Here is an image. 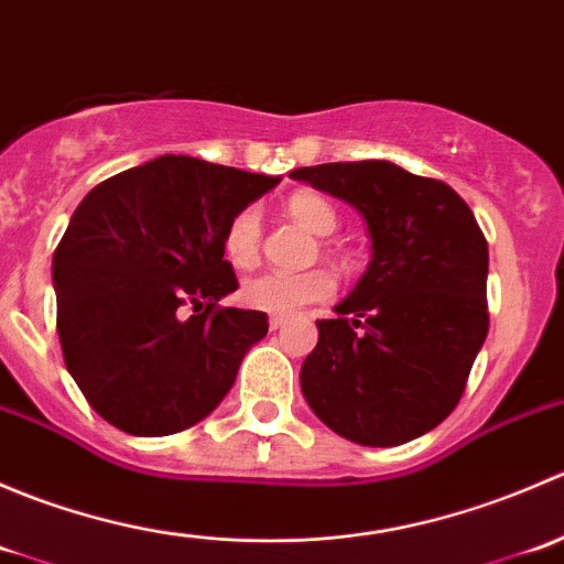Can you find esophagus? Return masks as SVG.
<instances>
[{
    "label": "esophagus",
    "mask_w": 564,
    "mask_h": 564,
    "mask_svg": "<svg viewBox=\"0 0 564 564\" xmlns=\"http://www.w3.org/2000/svg\"><path fill=\"white\" fill-rule=\"evenodd\" d=\"M283 324H286V318L283 316H270V329H281Z\"/></svg>",
    "instance_id": "34e87169"
}]
</instances>
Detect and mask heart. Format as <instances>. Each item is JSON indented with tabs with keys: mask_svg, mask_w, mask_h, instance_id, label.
I'll return each mask as SVG.
<instances>
[{
	"mask_svg": "<svg viewBox=\"0 0 564 564\" xmlns=\"http://www.w3.org/2000/svg\"><path fill=\"white\" fill-rule=\"evenodd\" d=\"M286 213L314 231L318 237L333 235L338 226V213L324 196L311 191H300L289 196ZM261 242V215L256 207H246L229 220L224 235V253L235 270H248L259 259ZM335 283L329 272L305 270V272H261V275L248 278L240 289L242 303L250 311L275 316H292L311 303H322L333 294Z\"/></svg>",
	"mask_w": 564,
	"mask_h": 564,
	"instance_id": "heart-1",
	"label": "heart"
}]
</instances>
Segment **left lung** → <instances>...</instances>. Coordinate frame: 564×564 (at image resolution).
<instances>
[{
	"instance_id": "1",
	"label": "left lung",
	"mask_w": 564,
	"mask_h": 564,
	"mask_svg": "<svg viewBox=\"0 0 564 564\" xmlns=\"http://www.w3.org/2000/svg\"><path fill=\"white\" fill-rule=\"evenodd\" d=\"M292 180L351 204L371 261L335 318H322L300 388L344 440L392 447L456 409L488 335V242L451 185L390 161L322 163Z\"/></svg>"
}]
</instances>
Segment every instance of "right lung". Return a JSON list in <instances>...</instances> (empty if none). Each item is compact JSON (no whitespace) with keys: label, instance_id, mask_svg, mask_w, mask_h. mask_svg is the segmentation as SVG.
Masks as SVG:
<instances>
[{"label":"right lung","instance_id":"right-lung-1","mask_svg":"<svg viewBox=\"0 0 564 564\" xmlns=\"http://www.w3.org/2000/svg\"><path fill=\"white\" fill-rule=\"evenodd\" d=\"M281 176L161 155L84 196L54 253L56 333L89 406L133 436L207 417L267 335L237 292L224 235ZM193 307L191 317L184 308Z\"/></svg>","mask_w":564,"mask_h":564}]
</instances>
